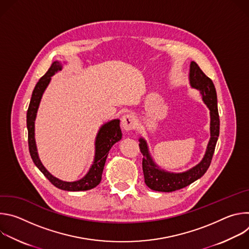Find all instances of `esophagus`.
<instances>
[{
  "label": "esophagus",
  "instance_id": "esophagus-1",
  "mask_svg": "<svg viewBox=\"0 0 249 249\" xmlns=\"http://www.w3.org/2000/svg\"><path fill=\"white\" fill-rule=\"evenodd\" d=\"M121 126L125 131L134 130L137 126V118L132 114H126L122 117Z\"/></svg>",
  "mask_w": 249,
  "mask_h": 249
}]
</instances>
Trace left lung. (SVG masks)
<instances>
[{
	"mask_svg": "<svg viewBox=\"0 0 249 249\" xmlns=\"http://www.w3.org/2000/svg\"><path fill=\"white\" fill-rule=\"evenodd\" d=\"M189 83L191 88L200 91L202 99L210 110V140L206 153L202 160L192 168L184 172H169L161 169L153 160L147 142L144 138H140V150L143 155V172L146 185L155 191L172 192L184 188L205 174L210 166L213 155H214L218 137L220 134V118L218 113L217 92L212 80L208 78L200 67L192 61L189 70Z\"/></svg>",
	"mask_w": 249,
	"mask_h": 249,
	"instance_id": "left-lung-1",
	"label": "left lung"
}]
</instances>
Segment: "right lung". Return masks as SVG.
<instances>
[{"mask_svg": "<svg viewBox=\"0 0 249 249\" xmlns=\"http://www.w3.org/2000/svg\"><path fill=\"white\" fill-rule=\"evenodd\" d=\"M63 68L62 63L59 61H55L52 63L51 67L46 72V74L38 81V83L35 86L30 103L27 109L26 114V126L28 131V148L31 159L34 164L38 167V169L44 174L46 178L57 188L65 190V191H86L94 188L97 186L101 181V175L103 171V167L106 161V158L108 156V153L111 147L117 143L118 141L122 138V132L120 129V120L113 119L108 122L103 124L96 135L95 138V152H94V159L93 162L89 169L88 173L77 181H63L57 177L53 176L42 164L36 148V143H35V137H34V124L35 119H36L37 110L39 107V104L42 98V95L48 87L51 77L54 76L57 72L61 71Z\"/></svg>", "mask_w": 249, "mask_h": 249, "instance_id": "add662e5", "label": "right lung"}]
</instances>
